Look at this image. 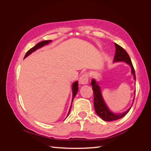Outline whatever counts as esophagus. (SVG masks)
Returning a JSON list of instances; mask_svg holds the SVG:
<instances>
[{"label":"esophagus","mask_w":151,"mask_h":151,"mask_svg":"<svg viewBox=\"0 0 151 151\" xmlns=\"http://www.w3.org/2000/svg\"><path fill=\"white\" fill-rule=\"evenodd\" d=\"M88 80H89L88 75L87 74H84L80 77L79 80V84H86L88 83Z\"/></svg>","instance_id":"obj_1"}]
</instances>
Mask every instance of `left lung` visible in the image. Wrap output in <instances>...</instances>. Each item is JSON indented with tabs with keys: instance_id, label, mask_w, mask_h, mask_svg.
Returning <instances> with one entry per match:
<instances>
[{
	"instance_id": "obj_1",
	"label": "left lung",
	"mask_w": 151,
	"mask_h": 151,
	"mask_svg": "<svg viewBox=\"0 0 151 151\" xmlns=\"http://www.w3.org/2000/svg\"><path fill=\"white\" fill-rule=\"evenodd\" d=\"M115 46L116 48L115 51V57H114L113 62H125L128 64L130 65L132 68V74L134 76V78L135 80V70L132 65V63L131 61V59L129 55V54L125 50L123 49L120 45H118L116 43H115ZM91 85L93 87V90L94 93V106L96 113L98 114L99 116L101 117L102 119L104 121L109 122V121H113V120H116L118 119H120V118L125 116L127 114L129 113L130 109L131 108V106L128 110L126 111L123 112L122 113L119 114H116L114 113L112 111L109 110V109L108 108L107 105L104 101V99L103 98L101 92V89H100V87L98 85V82L96 81L94 79H93L91 81ZM133 101V103H134ZM132 103V104H133Z\"/></svg>"
}]
</instances>
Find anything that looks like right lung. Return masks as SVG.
<instances>
[{
	"label": "right lung",
	"instance_id": "obj_1",
	"mask_svg": "<svg viewBox=\"0 0 151 151\" xmlns=\"http://www.w3.org/2000/svg\"><path fill=\"white\" fill-rule=\"evenodd\" d=\"M52 42V40H45V41H43V42H41L37 43V44H36V45H35V47H33V48H31L29 50H28V51L27 52V53H26L24 58H25L26 57H28V56L29 55H30L31 53H33V52H34L35 51H36V50H37V49L40 48L41 47H43L44 45H47V44H48L50 42ZM72 89V100L71 106H70V109H69V111H68V113L67 116L68 115V114H69V113H70V109H71V107H72V104L73 100H74V97L76 96V94H77V91H78V89H78V82L76 81L75 83H73Z\"/></svg>",
	"mask_w": 151,
	"mask_h": 151
}]
</instances>
